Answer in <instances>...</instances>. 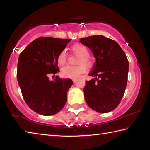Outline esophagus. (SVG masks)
I'll return each mask as SVG.
<instances>
[{
    "instance_id": "34e87169",
    "label": "esophagus",
    "mask_w": 150,
    "mask_h": 150,
    "mask_svg": "<svg viewBox=\"0 0 150 150\" xmlns=\"http://www.w3.org/2000/svg\"><path fill=\"white\" fill-rule=\"evenodd\" d=\"M73 83H75L76 82V79H73Z\"/></svg>"
}]
</instances>
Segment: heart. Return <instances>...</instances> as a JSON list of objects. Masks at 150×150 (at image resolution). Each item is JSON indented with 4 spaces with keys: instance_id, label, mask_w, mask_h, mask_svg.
I'll return each mask as SVG.
<instances>
[{
    "instance_id": "b5f03b06",
    "label": "heart",
    "mask_w": 150,
    "mask_h": 150,
    "mask_svg": "<svg viewBox=\"0 0 150 150\" xmlns=\"http://www.w3.org/2000/svg\"><path fill=\"white\" fill-rule=\"evenodd\" d=\"M71 50L74 54L79 56L77 64H80L77 66H65L62 69L61 73L63 77L66 78L76 79L79 77L82 73L86 71V67L91 66V60L88 56L89 55V50L83 44H75L71 47ZM57 61L58 64L60 65H65L67 61V53L65 50H62L58 55Z\"/></svg>"
}]
</instances>
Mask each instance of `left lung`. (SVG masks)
<instances>
[{
    "label": "left lung",
    "instance_id": "1",
    "mask_svg": "<svg viewBox=\"0 0 150 150\" xmlns=\"http://www.w3.org/2000/svg\"><path fill=\"white\" fill-rule=\"evenodd\" d=\"M80 43L93 52L95 63L83 88L88 106L100 113L109 112L117 107L126 89L128 61L116 42L102 35L80 39Z\"/></svg>",
    "mask_w": 150,
    "mask_h": 150
}]
</instances>
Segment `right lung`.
<instances>
[{"label": "right lung", "mask_w": 150, "mask_h": 150, "mask_svg": "<svg viewBox=\"0 0 150 150\" xmlns=\"http://www.w3.org/2000/svg\"><path fill=\"white\" fill-rule=\"evenodd\" d=\"M71 39L40 37L20 53L17 79L27 105L44 116L55 115L64 107L71 79L50 81L49 75L59 71L57 58Z\"/></svg>", "instance_id": "1"}]
</instances>
